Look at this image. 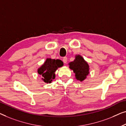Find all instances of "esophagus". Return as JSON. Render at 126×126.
Returning a JSON list of instances; mask_svg holds the SVG:
<instances>
[{
  "label": "esophagus",
  "instance_id": "obj_1",
  "mask_svg": "<svg viewBox=\"0 0 126 126\" xmlns=\"http://www.w3.org/2000/svg\"><path fill=\"white\" fill-rule=\"evenodd\" d=\"M63 62H64V63H67V57H64L63 58Z\"/></svg>",
  "mask_w": 126,
  "mask_h": 126
}]
</instances>
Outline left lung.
Returning <instances> with one entry per match:
<instances>
[{
	"label": "left lung",
	"instance_id": "8db88e82",
	"mask_svg": "<svg viewBox=\"0 0 126 126\" xmlns=\"http://www.w3.org/2000/svg\"><path fill=\"white\" fill-rule=\"evenodd\" d=\"M70 68L73 70L78 80L83 81L89 74V66L87 63L80 55L76 56L75 59L69 63Z\"/></svg>",
	"mask_w": 126,
	"mask_h": 126
}]
</instances>
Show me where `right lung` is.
<instances>
[{
    "mask_svg": "<svg viewBox=\"0 0 126 126\" xmlns=\"http://www.w3.org/2000/svg\"><path fill=\"white\" fill-rule=\"evenodd\" d=\"M63 65V62L59 59H52L48 58L46 62L39 68L38 72L41 75L42 80L46 83H50L52 79L55 78V72L58 67H62Z\"/></svg>",
    "mask_w": 126,
    "mask_h": 126,
    "instance_id": "right-lung-1",
    "label": "right lung"
}]
</instances>
